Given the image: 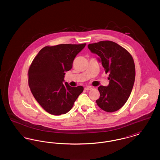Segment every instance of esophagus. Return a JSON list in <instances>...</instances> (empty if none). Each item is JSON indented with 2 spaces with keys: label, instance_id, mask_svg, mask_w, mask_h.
<instances>
[{
  "label": "esophagus",
  "instance_id": "34e87169",
  "mask_svg": "<svg viewBox=\"0 0 160 160\" xmlns=\"http://www.w3.org/2000/svg\"><path fill=\"white\" fill-rule=\"evenodd\" d=\"M84 89H85L86 91H90V90L92 89V88L91 86H87V87H86V88H84Z\"/></svg>",
  "mask_w": 160,
  "mask_h": 160
}]
</instances>
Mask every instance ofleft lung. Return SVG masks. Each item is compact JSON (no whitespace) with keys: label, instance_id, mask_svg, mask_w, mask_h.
Wrapping results in <instances>:
<instances>
[{"label":"left lung","instance_id":"8db88e82","mask_svg":"<svg viewBox=\"0 0 160 160\" xmlns=\"http://www.w3.org/2000/svg\"><path fill=\"white\" fill-rule=\"evenodd\" d=\"M92 53L100 58L106 73H109L108 86H99L97 105L107 112H114L125 104L134 83L136 69L131 54L117 43L102 41L89 44Z\"/></svg>","mask_w":160,"mask_h":160}]
</instances>
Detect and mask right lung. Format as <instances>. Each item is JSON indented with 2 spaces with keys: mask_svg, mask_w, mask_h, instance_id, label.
Returning a JSON list of instances; mask_svg holds the SVG:
<instances>
[{
  "mask_svg": "<svg viewBox=\"0 0 160 160\" xmlns=\"http://www.w3.org/2000/svg\"><path fill=\"white\" fill-rule=\"evenodd\" d=\"M86 44H59L42 48L28 71L31 92L39 105L53 115L65 114L72 108L83 87L63 84L65 72L72 67L77 54Z\"/></svg>",
  "mask_w": 160,
  "mask_h": 160,
  "instance_id": "add662e5",
  "label": "right lung"
}]
</instances>
